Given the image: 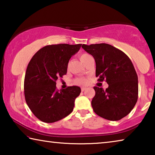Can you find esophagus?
Returning a JSON list of instances; mask_svg holds the SVG:
<instances>
[{
  "instance_id": "34e87169",
  "label": "esophagus",
  "mask_w": 155,
  "mask_h": 155,
  "mask_svg": "<svg viewBox=\"0 0 155 155\" xmlns=\"http://www.w3.org/2000/svg\"><path fill=\"white\" fill-rule=\"evenodd\" d=\"M86 90V87H81V91H84Z\"/></svg>"
}]
</instances>
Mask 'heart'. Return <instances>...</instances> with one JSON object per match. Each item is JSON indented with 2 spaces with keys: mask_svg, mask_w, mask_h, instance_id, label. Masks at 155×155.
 Masks as SVG:
<instances>
[{
  "mask_svg": "<svg viewBox=\"0 0 155 155\" xmlns=\"http://www.w3.org/2000/svg\"><path fill=\"white\" fill-rule=\"evenodd\" d=\"M89 57H90V55L87 53H81L79 55V59L84 64V62L85 61V60L87 59ZM75 83L77 84V85H85V84L87 83V79H86V78H77V79L75 80Z\"/></svg>",
  "mask_w": 155,
  "mask_h": 155,
  "instance_id": "1",
  "label": "heart"
}]
</instances>
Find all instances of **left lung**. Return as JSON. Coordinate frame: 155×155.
<instances>
[{
    "label": "left lung",
    "mask_w": 155,
    "mask_h": 155,
    "mask_svg": "<svg viewBox=\"0 0 155 155\" xmlns=\"http://www.w3.org/2000/svg\"><path fill=\"white\" fill-rule=\"evenodd\" d=\"M82 48L95 59L98 81H105L109 85L106 90L94 87V111L106 120H121L132 111L138 98V78L132 62L124 52L110 44H83Z\"/></svg>",
    "instance_id": "obj_1"
}]
</instances>
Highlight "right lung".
<instances>
[{
  "mask_svg": "<svg viewBox=\"0 0 155 155\" xmlns=\"http://www.w3.org/2000/svg\"><path fill=\"white\" fill-rule=\"evenodd\" d=\"M82 44H59L43 47L28 64L24 82L25 101L36 117L52 123L71 114L81 88L70 86L59 90L56 81L66 74L71 57Z\"/></svg>",
  "mask_w": 155,
  "mask_h": 155,
  "instance_id": "right-lung-1",
  "label": "right lung"
}]
</instances>
